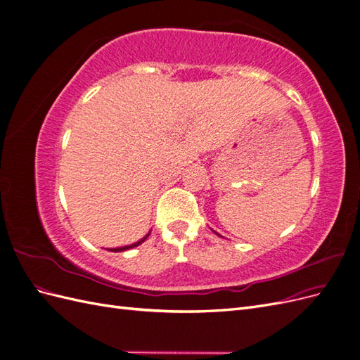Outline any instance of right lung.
<instances>
[{
    "label": "right lung",
    "instance_id": "right-lung-1",
    "mask_svg": "<svg viewBox=\"0 0 360 360\" xmlns=\"http://www.w3.org/2000/svg\"><path fill=\"white\" fill-rule=\"evenodd\" d=\"M148 236H150V233H148L146 237L141 238L139 242H136V243H132V245H129V246H123V248H112V249H108V250H111V252H122V250H127V249H130V248H135V246L141 245V243H143V242L146 240V238H147Z\"/></svg>",
    "mask_w": 360,
    "mask_h": 360
}]
</instances>
